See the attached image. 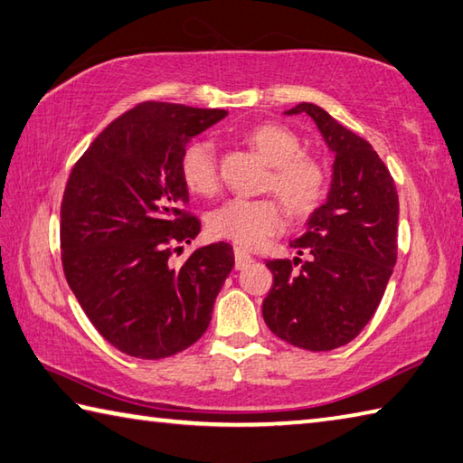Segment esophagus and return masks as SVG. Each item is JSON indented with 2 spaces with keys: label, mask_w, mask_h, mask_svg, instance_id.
<instances>
[{
  "label": "esophagus",
  "mask_w": 463,
  "mask_h": 463,
  "mask_svg": "<svg viewBox=\"0 0 463 463\" xmlns=\"http://www.w3.org/2000/svg\"><path fill=\"white\" fill-rule=\"evenodd\" d=\"M249 263H253V257L245 249L234 247V269H245Z\"/></svg>",
  "instance_id": "esophagus-1"
}]
</instances>
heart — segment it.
<instances>
[{"mask_svg":"<svg viewBox=\"0 0 463 463\" xmlns=\"http://www.w3.org/2000/svg\"><path fill=\"white\" fill-rule=\"evenodd\" d=\"M247 139L271 164L265 188L275 192L293 216L314 214L330 188V170L324 159L304 154L301 139L283 125H257ZM180 175L192 194L214 196L221 190L218 154L213 141L194 139L184 147ZM283 204L275 196L232 198L210 214V232L239 247L255 249L283 231Z\"/></svg>","mask_w":463,"mask_h":463,"instance_id":"obj_1","label":"heart"}]
</instances>
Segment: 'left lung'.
I'll return each mask as SVG.
<instances>
[{"instance_id": "left-lung-1", "label": "left lung", "mask_w": 463, "mask_h": 463, "mask_svg": "<svg viewBox=\"0 0 463 463\" xmlns=\"http://www.w3.org/2000/svg\"><path fill=\"white\" fill-rule=\"evenodd\" d=\"M298 113L312 117L334 151L332 190L307 231L289 241L306 259L267 260L273 285L263 317L281 340L326 352L354 340L381 304L397 263L399 196L389 167L366 139L317 105L288 111Z\"/></svg>"}]
</instances>
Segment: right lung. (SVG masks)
<instances>
[{
  "label": "right lung",
  "mask_w": 463,
  "mask_h": 463,
  "mask_svg": "<svg viewBox=\"0 0 463 463\" xmlns=\"http://www.w3.org/2000/svg\"><path fill=\"white\" fill-rule=\"evenodd\" d=\"M222 117L224 109L146 100L99 133L66 182V281L97 332L129 356L159 360L192 346L234 265L229 242L172 260L200 232L180 156Z\"/></svg>",
  "instance_id": "obj_1"
}]
</instances>
